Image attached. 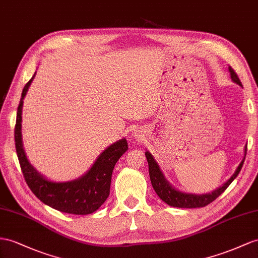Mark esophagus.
I'll use <instances>...</instances> for the list:
<instances>
[{
	"label": "esophagus",
	"mask_w": 258,
	"mask_h": 258,
	"mask_svg": "<svg viewBox=\"0 0 258 258\" xmlns=\"http://www.w3.org/2000/svg\"><path fill=\"white\" fill-rule=\"evenodd\" d=\"M133 136H134V137H135V138H136V137H137V138H138V135H137V133H134V135H133Z\"/></svg>",
	"instance_id": "esophagus-1"
}]
</instances>
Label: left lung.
Returning <instances> with one entry per match:
<instances>
[{"mask_svg":"<svg viewBox=\"0 0 258 258\" xmlns=\"http://www.w3.org/2000/svg\"><path fill=\"white\" fill-rule=\"evenodd\" d=\"M229 72L231 78L234 83L237 85L242 86V83L240 81V78L237 77L236 73L234 70L229 66ZM246 149L247 147L245 146V153H244V158L239 164V167L235 170L234 174L230 177V179L223 184V185L219 188L215 189L214 192H211L209 194H202V195H196V194H190V193H184L181 192L179 189H175L171 184L166 180L163 173L161 172V170L158 166V163L154 159V157L151 156L150 153L146 151L145 155H146L147 161H148V168H149V176H150V181L151 184H153V187L155 189V192L157 195L159 196L161 200L168 204L169 206L172 207H179V208H200V207H205L207 206L208 204L211 202H214L217 197H219L224 190L227 189V187L230 185L232 181L237 176V174L240 173V171L243 167L244 160H245V156H246Z\"/></svg>","mask_w":258,"mask_h":258,"instance_id":"8db88e82","label":"left lung"}]
</instances>
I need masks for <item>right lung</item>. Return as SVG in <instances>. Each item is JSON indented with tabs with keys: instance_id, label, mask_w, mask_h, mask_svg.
Listing matches in <instances>:
<instances>
[{
	"instance_id": "1",
	"label": "right lung",
	"mask_w": 258,
	"mask_h": 258,
	"mask_svg": "<svg viewBox=\"0 0 258 258\" xmlns=\"http://www.w3.org/2000/svg\"><path fill=\"white\" fill-rule=\"evenodd\" d=\"M36 75V73H35ZM35 75L25 85L17 108L15 147L25 181L39 200L58 211L73 215H88L96 211L110 194L111 176L117 160L127 150L125 138L112 144L97 158L87 173L70 182L47 180L29 163L22 140V111L24 98Z\"/></svg>"
}]
</instances>
